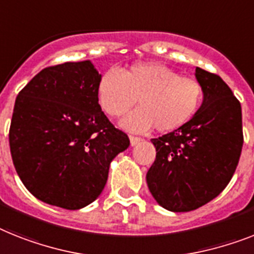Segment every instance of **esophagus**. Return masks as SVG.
Listing matches in <instances>:
<instances>
[{
	"mask_svg": "<svg viewBox=\"0 0 254 254\" xmlns=\"http://www.w3.org/2000/svg\"><path fill=\"white\" fill-rule=\"evenodd\" d=\"M141 141H142V139H140V137H136V136H129V142H131L132 146L137 145V144Z\"/></svg>",
	"mask_w": 254,
	"mask_h": 254,
	"instance_id": "obj_1",
	"label": "esophagus"
}]
</instances>
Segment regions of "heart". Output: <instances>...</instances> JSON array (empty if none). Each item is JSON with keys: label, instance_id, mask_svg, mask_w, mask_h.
<instances>
[{"label": "heart", "instance_id": "heart-1", "mask_svg": "<svg viewBox=\"0 0 254 254\" xmlns=\"http://www.w3.org/2000/svg\"><path fill=\"white\" fill-rule=\"evenodd\" d=\"M100 106L113 118L122 117L136 104L139 108L122 119L131 132H170L188 123L200 108L204 89L198 80L180 75L158 62L136 64L123 71L109 70L97 85Z\"/></svg>", "mask_w": 254, "mask_h": 254}]
</instances>
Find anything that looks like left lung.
Here are the masks:
<instances>
[{"label":"left lung","instance_id":"left-lung-1","mask_svg":"<svg viewBox=\"0 0 254 254\" xmlns=\"http://www.w3.org/2000/svg\"><path fill=\"white\" fill-rule=\"evenodd\" d=\"M204 89L193 118L152 139L156 160L146 173L154 200L170 211H190L215 198L230 183L243 148L242 106L221 76L196 67Z\"/></svg>","mask_w":254,"mask_h":254}]
</instances>
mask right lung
I'll list each match as a JSON object with an SVG mask.
<instances>
[{
    "mask_svg": "<svg viewBox=\"0 0 254 254\" xmlns=\"http://www.w3.org/2000/svg\"><path fill=\"white\" fill-rule=\"evenodd\" d=\"M91 61L47 67L19 92L9 142L19 178L36 198L77 210L101 194L110 162L129 145L98 105Z\"/></svg>",
    "mask_w": 254,
    "mask_h": 254,
    "instance_id": "obj_1",
    "label": "right lung"
}]
</instances>
